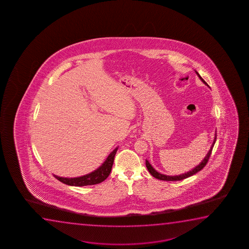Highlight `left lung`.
Here are the masks:
<instances>
[{
    "instance_id": "8db88e82",
    "label": "left lung",
    "mask_w": 249,
    "mask_h": 249,
    "mask_svg": "<svg viewBox=\"0 0 249 249\" xmlns=\"http://www.w3.org/2000/svg\"><path fill=\"white\" fill-rule=\"evenodd\" d=\"M196 73V75H198V77L201 79V82L204 83L205 85L208 86L207 84V82H205L203 79L201 78V75H199V73H198L196 71H195ZM216 138H217V133H216V131H215V136L214 140H213V142L212 143L211 148H210V150L208 151V154L206 155V157H204V159L201 160V162L199 165H197L196 167H195L193 169H191V170L189 171L187 173H184V174H179V175H175V176H170V175H166V174H160L159 172H157L155 168H154L152 166H151V164L150 163V161L149 160H145V165H146L147 169L148 171L150 172V174L153 176V177L156 178L157 179H160V180H164V181H178L182 180V179H184V178H187L191 177L192 175H194V174L198 173L199 171H201L203 167L206 166V164L208 163V160H209V157L211 156L212 150H213V145H214L215 142H216Z\"/></svg>"
}]
</instances>
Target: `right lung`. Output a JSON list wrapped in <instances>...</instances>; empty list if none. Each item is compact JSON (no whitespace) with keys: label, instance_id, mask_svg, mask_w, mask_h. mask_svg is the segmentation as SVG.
<instances>
[{"label":"right lung","instance_id":"right-lung-1","mask_svg":"<svg viewBox=\"0 0 249 249\" xmlns=\"http://www.w3.org/2000/svg\"><path fill=\"white\" fill-rule=\"evenodd\" d=\"M117 150H118V147H116L115 150H113V151L109 153L106 160L103 162L100 167H98L96 170L92 171L90 174L75 178L59 177L55 174H53V176L62 183L68 184L71 186H86V185L99 184L103 181L106 180L110 174L113 162H114V158Z\"/></svg>","mask_w":249,"mask_h":249}]
</instances>
